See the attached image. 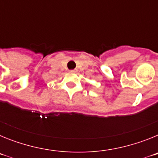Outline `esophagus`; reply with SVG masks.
I'll return each instance as SVG.
<instances>
[{
  "label": "esophagus",
  "instance_id": "esophagus-1",
  "mask_svg": "<svg viewBox=\"0 0 158 158\" xmlns=\"http://www.w3.org/2000/svg\"><path fill=\"white\" fill-rule=\"evenodd\" d=\"M77 71V69H72V70H70V72L71 73H76Z\"/></svg>",
  "mask_w": 158,
  "mask_h": 158
}]
</instances>
